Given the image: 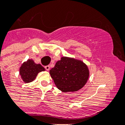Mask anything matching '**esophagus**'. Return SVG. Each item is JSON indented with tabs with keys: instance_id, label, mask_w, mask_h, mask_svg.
Listing matches in <instances>:
<instances>
[{
	"instance_id": "esophagus-1",
	"label": "esophagus",
	"mask_w": 125,
	"mask_h": 125,
	"mask_svg": "<svg viewBox=\"0 0 125 125\" xmlns=\"http://www.w3.org/2000/svg\"><path fill=\"white\" fill-rule=\"evenodd\" d=\"M45 69L47 71H49V70H50V66H49V65L45 66Z\"/></svg>"
}]
</instances>
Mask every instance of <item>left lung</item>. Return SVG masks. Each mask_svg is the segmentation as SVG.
<instances>
[{
    "label": "left lung",
    "mask_w": 125,
    "mask_h": 125,
    "mask_svg": "<svg viewBox=\"0 0 125 125\" xmlns=\"http://www.w3.org/2000/svg\"><path fill=\"white\" fill-rule=\"evenodd\" d=\"M56 87L64 92H76L83 87L88 80L89 71L81 61L62 57L50 70Z\"/></svg>",
    "instance_id": "1"
}]
</instances>
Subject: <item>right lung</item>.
I'll return each mask as SVG.
<instances>
[{"label": "right lung", "mask_w": 125, "mask_h": 125, "mask_svg": "<svg viewBox=\"0 0 125 125\" xmlns=\"http://www.w3.org/2000/svg\"><path fill=\"white\" fill-rule=\"evenodd\" d=\"M45 71V68L40 64H35L32 59H28L21 65L20 70L21 78L25 83L33 82L39 72Z\"/></svg>", "instance_id": "right-lung-1"}]
</instances>
